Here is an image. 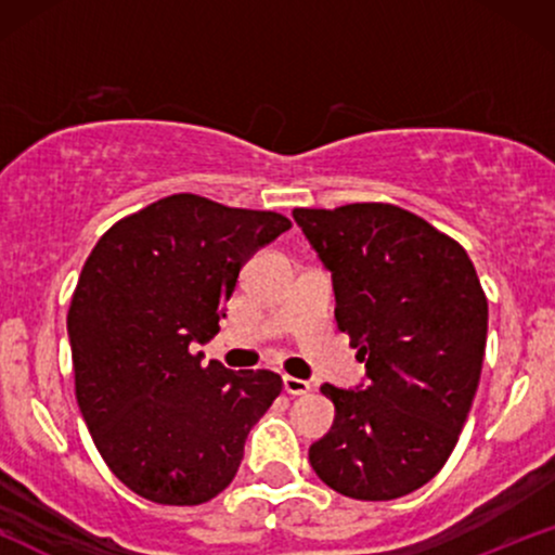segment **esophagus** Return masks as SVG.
Listing matches in <instances>:
<instances>
[{
  "label": "esophagus",
  "instance_id": "obj_1",
  "mask_svg": "<svg viewBox=\"0 0 555 555\" xmlns=\"http://www.w3.org/2000/svg\"><path fill=\"white\" fill-rule=\"evenodd\" d=\"M284 391L289 397H305L310 391V384L302 378H295V375H284Z\"/></svg>",
  "mask_w": 555,
  "mask_h": 555
}]
</instances>
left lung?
<instances>
[{"label":"left lung","instance_id":"obj_1","mask_svg":"<svg viewBox=\"0 0 555 555\" xmlns=\"http://www.w3.org/2000/svg\"><path fill=\"white\" fill-rule=\"evenodd\" d=\"M292 216L334 276L336 323L367 367L358 391L321 388L336 417L310 464L349 499H399L460 441L486 354V292L460 242L391 203Z\"/></svg>","mask_w":555,"mask_h":555}]
</instances>
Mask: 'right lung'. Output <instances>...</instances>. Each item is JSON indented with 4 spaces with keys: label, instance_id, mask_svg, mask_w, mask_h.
I'll list each match as a JSON object with an SVG mask.
<instances>
[{
    "label": "right lung",
    "instance_id": "1",
    "mask_svg": "<svg viewBox=\"0 0 555 555\" xmlns=\"http://www.w3.org/2000/svg\"><path fill=\"white\" fill-rule=\"evenodd\" d=\"M273 211L177 193L106 229L67 310L75 397L106 467L140 499L197 506L237 475L282 375L203 365L245 260L286 232Z\"/></svg>",
    "mask_w": 555,
    "mask_h": 555
}]
</instances>
